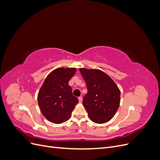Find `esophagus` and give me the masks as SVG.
<instances>
[{
	"label": "esophagus",
	"instance_id": "1",
	"mask_svg": "<svg viewBox=\"0 0 160 160\" xmlns=\"http://www.w3.org/2000/svg\"><path fill=\"white\" fill-rule=\"evenodd\" d=\"M78 99H79V102H81L82 100H83V98H82V97L81 96V97H79V98H78Z\"/></svg>",
	"mask_w": 160,
	"mask_h": 160
}]
</instances>
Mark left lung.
I'll list each match as a JSON object with an SVG mask.
<instances>
[{"label":"left lung","instance_id":"8db88e82","mask_svg":"<svg viewBox=\"0 0 160 160\" xmlns=\"http://www.w3.org/2000/svg\"><path fill=\"white\" fill-rule=\"evenodd\" d=\"M88 93L83 105L90 119L96 123H104L113 118L120 103V90L105 72L99 69L80 68Z\"/></svg>","mask_w":160,"mask_h":160}]
</instances>
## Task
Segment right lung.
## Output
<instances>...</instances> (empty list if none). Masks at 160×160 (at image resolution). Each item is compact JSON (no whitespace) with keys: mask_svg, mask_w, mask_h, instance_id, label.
Here are the masks:
<instances>
[{"mask_svg":"<svg viewBox=\"0 0 160 160\" xmlns=\"http://www.w3.org/2000/svg\"><path fill=\"white\" fill-rule=\"evenodd\" d=\"M75 68H57L45 78L38 93V103L43 116L49 122L59 124L68 120L79 102L68 85Z\"/></svg>","mask_w":160,"mask_h":160,"instance_id":"add662e5","label":"right lung"}]
</instances>
